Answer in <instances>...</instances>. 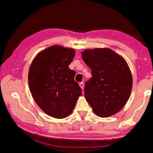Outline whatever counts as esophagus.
<instances>
[{"label":"esophagus","instance_id":"obj_1","mask_svg":"<svg viewBox=\"0 0 153 153\" xmlns=\"http://www.w3.org/2000/svg\"><path fill=\"white\" fill-rule=\"evenodd\" d=\"M79 85L81 88H82V89L83 90V89H84V83L83 82H81V83H79Z\"/></svg>","mask_w":153,"mask_h":153}]
</instances>
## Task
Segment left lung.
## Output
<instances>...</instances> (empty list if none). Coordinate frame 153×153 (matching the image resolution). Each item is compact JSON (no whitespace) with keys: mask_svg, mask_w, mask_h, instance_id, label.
<instances>
[{"mask_svg":"<svg viewBox=\"0 0 153 153\" xmlns=\"http://www.w3.org/2000/svg\"><path fill=\"white\" fill-rule=\"evenodd\" d=\"M91 70L85 82V97L97 116L107 118L118 112L130 96L133 79L122 56L108 48L87 49L82 53Z\"/></svg>","mask_w":153,"mask_h":153,"instance_id":"obj_1","label":"left lung"}]
</instances>
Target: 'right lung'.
Listing matches in <instances>:
<instances>
[{"label": "right lung", "instance_id": "right-lung-1", "mask_svg": "<svg viewBox=\"0 0 153 153\" xmlns=\"http://www.w3.org/2000/svg\"><path fill=\"white\" fill-rule=\"evenodd\" d=\"M75 53L73 48L53 45L35 57L29 70V87L34 100L55 118L70 116L82 94L74 80L76 72L68 66Z\"/></svg>", "mask_w": 153, "mask_h": 153}]
</instances>
